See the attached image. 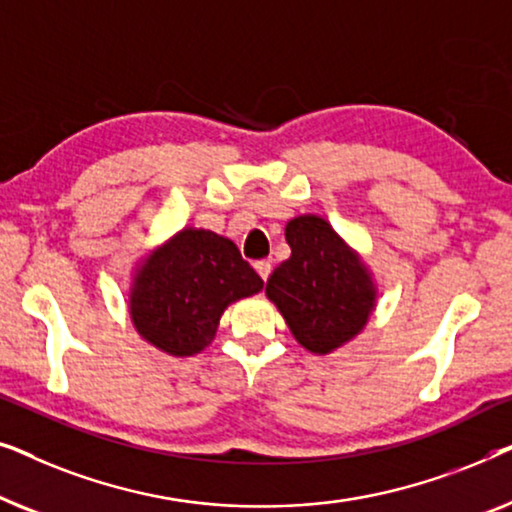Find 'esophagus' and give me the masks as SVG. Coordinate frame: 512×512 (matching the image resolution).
<instances>
[{
  "mask_svg": "<svg viewBox=\"0 0 512 512\" xmlns=\"http://www.w3.org/2000/svg\"><path fill=\"white\" fill-rule=\"evenodd\" d=\"M254 268H256L258 275H261L263 282H268V277H270V272H272V265H270V261H256V263H254Z\"/></svg>",
  "mask_w": 512,
  "mask_h": 512,
  "instance_id": "1",
  "label": "esophagus"
}]
</instances>
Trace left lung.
<instances>
[{
	"label": "left lung",
	"instance_id": "1",
	"mask_svg": "<svg viewBox=\"0 0 512 512\" xmlns=\"http://www.w3.org/2000/svg\"><path fill=\"white\" fill-rule=\"evenodd\" d=\"M291 256L272 272L265 293L305 349L326 354L366 326L375 291L359 258L319 216L286 226Z\"/></svg>",
	"mask_w": 512,
	"mask_h": 512
}]
</instances>
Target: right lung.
<instances>
[{"mask_svg":"<svg viewBox=\"0 0 512 512\" xmlns=\"http://www.w3.org/2000/svg\"><path fill=\"white\" fill-rule=\"evenodd\" d=\"M261 289L263 279L233 242L212 230L186 228L144 263L130 314L151 345L191 356L214 338L228 303Z\"/></svg>","mask_w":512,"mask_h":512,"instance_id":"1","label":"right lung"}]
</instances>
